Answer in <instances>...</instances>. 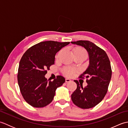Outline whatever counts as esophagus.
Listing matches in <instances>:
<instances>
[{
  "instance_id": "esophagus-1",
  "label": "esophagus",
  "mask_w": 128,
  "mask_h": 128,
  "mask_svg": "<svg viewBox=\"0 0 128 128\" xmlns=\"http://www.w3.org/2000/svg\"><path fill=\"white\" fill-rule=\"evenodd\" d=\"M70 81H71V80L70 79H69V78H66V82H70Z\"/></svg>"
}]
</instances>
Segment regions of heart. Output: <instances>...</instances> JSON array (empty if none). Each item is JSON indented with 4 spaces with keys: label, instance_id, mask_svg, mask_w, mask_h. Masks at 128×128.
Here are the masks:
<instances>
[{
    "label": "heart",
    "instance_id": "heart-1",
    "mask_svg": "<svg viewBox=\"0 0 128 128\" xmlns=\"http://www.w3.org/2000/svg\"><path fill=\"white\" fill-rule=\"evenodd\" d=\"M74 54H85L87 56L86 51L84 48L81 47L75 48L74 50ZM75 70L70 67H66L62 69V73L67 76H72L74 74Z\"/></svg>",
    "mask_w": 128,
    "mask_h": 128
}]
</instances>
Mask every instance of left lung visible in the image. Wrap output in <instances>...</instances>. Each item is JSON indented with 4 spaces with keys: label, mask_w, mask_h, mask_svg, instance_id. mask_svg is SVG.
Segmentation results:
<instances>
[{
    "label": "left lung",
    "mask_w": 128,
    "mask_h": 128,
    "mask_svg": "<svg viewBox=\"0 0 128 128\" xmlns=\"http://www.w3.org/2000/svg\"><path fill=\"white\" fill-rule=\"evenodd\" d=\"M71 43L85 48L90 59L88 69L79 76L86 77L88 85L83 88L78 80H74L77 88L72 94V100L78 107L89 109L101 102L107 94L112 76L110 62L106 52L94 43L82 40Z\"/></svg>",
    "instance_id": "obj_1"
}]
</instances>
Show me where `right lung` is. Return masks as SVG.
Here are the masks:
<instances>
[{"instance_id":"1","label":"right lung","mask_w":128,"mask_h":128,"mask_svg":"<svg viewBox=\"0 0 128 128\" xmlns=\"http://www.w3.org/2000/svg\"><path fill=\"white\" fill-rule=\"evenodd\" d=\"M69 43L42 42L32 46L24 54L19 62L18 84L24 100L32 107L41 108L50 104L56 89L66 81L60 75L53 81H48L44 76L47 70L54 64L56 53Z\"/></svg>"}]
</instances>
